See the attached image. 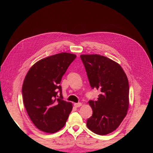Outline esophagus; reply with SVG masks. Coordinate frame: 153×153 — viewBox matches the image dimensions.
<instances>
[{"instance_id": "1", "label": "esophagus", "mask_w": 153, "mask_h": 153, "mask_svg": "<svg viewBox=\"0 0 153 153\" xmlns=\"http://www.w3.org/2000/svg\"><path fill=\"white\" fill-rule=\"evenodd\" d=\"M74 106H75V107H80V106H82V103H75L74 104Z\"/></svg>"}]
</instances>
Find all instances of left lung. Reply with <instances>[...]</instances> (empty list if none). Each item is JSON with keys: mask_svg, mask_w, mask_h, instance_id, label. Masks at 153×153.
<instances>
[{"mask_svg": "<svg viewBox=\"0 0 153 153\" xmlns=\"http://www.w3.org/2000/svg\"><path fill=\"white\" fill-rule=\"evenodd\" d=\"M92 89H99L97 101L90 100L92 116L87 126L105 135L116 129L126 117L129 107V83L119 64L102 55H81Z\"/></svg>", "mask_w": 153, "mask_h": 153, "instance_id": "left-lung-1", "label": "left lung"}]
</instances>
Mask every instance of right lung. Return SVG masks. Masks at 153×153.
I'll use <instances>...</instances> for the list:
<instances>
[{"mask_svg":"<svg viewBox=\"0 0 153 153\" xmlns=\"http://www.w3.org/2000/svg\"><path fill=\"white\" fill-rule=\"evenodd\" d=\"M76 57L66 52L51 55L35 63L27 73L22 86L24 103L41 131L53 133L66 123L73 106L63 100L60 83Z\"/></svg>","mask_w":153,"mask_h":153,"instance_id":"obj_1","label":"right lung"}]
</instances>
